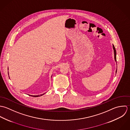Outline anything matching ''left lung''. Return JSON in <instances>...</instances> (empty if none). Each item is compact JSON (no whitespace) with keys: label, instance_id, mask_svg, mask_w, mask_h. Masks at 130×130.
Listing matches in <instances>:
<instances>
[{"label":"left lung","instance_id":"1","mask_svg":"<svg viewBox=\"0 0 130 130\" xmlns=\"http://www.w3.org/2000/svg\"><path fill=\"white\" fill-rule=\"evenodd\" d=\"M113 46V49L114 50V55H115V61L117 62V60H116V49H115V47L114 46V45H112ZM116 73H117V70H116Z\"/></svg>","mask_w":130,"mask_h":130}]
</instances>
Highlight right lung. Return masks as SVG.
<instances>
[{
	"label": "right lung",
	"instance_id": "obj_1",
	"mask_svg": "<svg viewBox=\"0 0 130 130\" xmlns=\"http://www.w3.org/2000/svg\"><path fill=\"white\" fill-rule=\"evenodd\" d=\"M45 93H44V94H41L40 95H30V96H34V97H38V96H42V95H44Z\"/></svg>",
	"mask_w": 130,
	"mask_h": 130
}]
</instances>
